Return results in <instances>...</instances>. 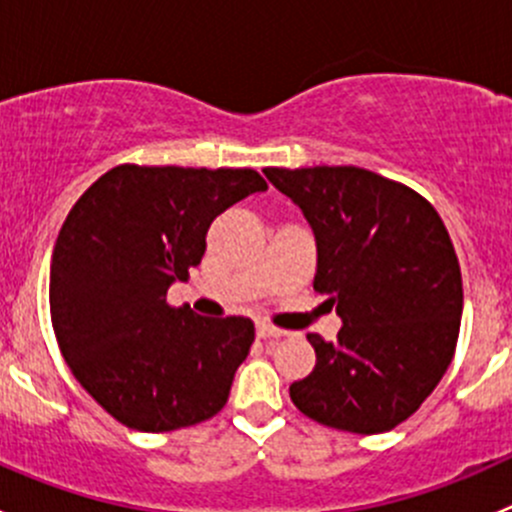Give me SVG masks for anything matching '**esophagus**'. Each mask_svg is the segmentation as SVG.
<instances>
[{
  "instance_id": "1",
  "label": "esophagus",
  "mask_w": 512,
  "mask_h": 512,
  "mask_svg": "<svg viewBox=\"0 0 512 512\" xmlns=\"http://www.w3.org/2000/svg\"><path fill=\"white\" fill-rule=\"evenodd\" d=\"M257 337L260 339H280L285 337V332L277 327H270V324H257Z\"/></svg>"
}]
</instances>
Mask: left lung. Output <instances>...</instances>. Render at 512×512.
Segmentation results:
<instances>
[{
	"instance_id": "1",
	"label": "left lung",
	"mask_w": 512,
	"mask_h": 512,
	"mask_svg": "<svg viewBox=\"0 0 512 512\" xmlns=\"http://www.w3.org/2000/svg\"><path fill=\"white\" fill-rule=\"evenodd\" d=\"M265 175L312 227L314 292L342 317L334 342L307 334L317 364L289 396L329 428L391 431L436 389L456 352L463 282L446 225L416 190L356 165Z\"/></svg>"
}]
</instances>
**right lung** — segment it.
Returning a JSON list of instances; mask_svg holds the SVG:
<instances>
[{
    "label": "right lung",
    "mask_w": 512,
    "mask_h": 512,
    "mask_svg": "<svg viewBox=\"0 0 512 512\" xmlns=\"http://www.w3.org/2000/svg\"><path fill=\"white\" fill-rule=\"evenodd\" d=\"M267 190L252 168L116 165L76 200L51 255L56 342L79 384L123 426L175 431L213 418L255 342L245 317L170 307L208 227Z\"/></svg>",
    "instance_id": "right-lung-1"
}]
</instances>
